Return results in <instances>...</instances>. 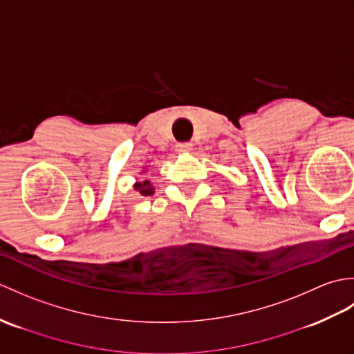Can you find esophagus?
Wrapping results in <instances>:
<instances>
[{
    "instance_id": "1",
    "label": "esophagus",
    "mask_w": 354,
    "mask_h": 354,
    "mask_svg": "<svg viewBox=\"0 0 354 354\" xmlns=\"http://www.w3.org/2000/svg\"><path fill=\"white\" fill-rule=\"evenodd\" d=\"M192 149H193V145H192V142H179V145H176V152H178V153L190 152Z\"/></svg>"
}]
</instances>
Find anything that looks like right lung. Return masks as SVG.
Instances as JSON below:
<instances>
[{"instance_id": "1", "label": "right lung", "mask_w": 354, "mask_h": 354, "mask_svg": "<svg viewBox=\"0 0 354 354\" xmlns=\"http://www.w3.org/2000/svg\"><path fill=\"white\" fill-rule=\"evenodd\" d=\"M133 189L137 190L141 196H152L155 189L152 187V184H150V181H142V183H137L133 185Z\"/></svg>"}]
</instances>
